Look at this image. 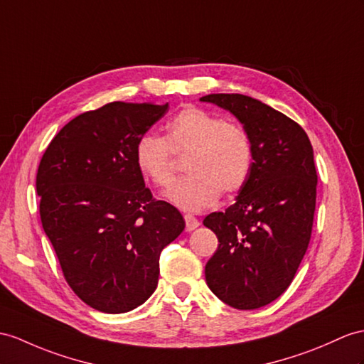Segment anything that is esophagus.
<instances>
[{"mask_svg": "<svg viewBox=\"0 0 364 364\" xmlns=\"http://www.w3.org/2000/svg\"><path fill=\"white\" fill-rule=\"evenodd\" d=\"M185 225H187V232H193L194 228L199 227V219L194 218L193 215H185Z\"/></svg>", "mask_w": 364, "mask_h": 364, "instance_id": "obj_1", "label": "esophagus"}]
</instances>
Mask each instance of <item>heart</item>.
Segmentation results:
<instances>
[{
	"label": "heart",
	"mask_w": 364,
	"mask_h": 364,
	"mask_svg": "<svg viewBox=\"0 0 364 364\" xmlns=\"http://www.w3.org/2000/svg\"><path fill=\"white\" fill-rule=\"evenodd\" d=\"M173 153L188 156L185 171L190 176L177 182L166 198L187 211L213 205L220 193L232 196L241 191L253 168V145L247 131L196 106L182 109L168 123L165 139L145 134L136 141L137 170L156 187H170Z\"/></svg>",
	"instance_id": "heart-1"
}]
</instances>
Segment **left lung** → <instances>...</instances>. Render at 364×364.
<instances>
[{
  "mask_svg": "<svg viewBox=\"0 0 364 364\" xmlns=\"http://www.w3.org/2000/svg\"><path fill=\"white\" fill-rule=\"evenodd\" d=\"M200 102L233 114L250 136L253 168L232 207L203 219L218 236L205 265L207 286L239 310L284 294L312 233L316 170L306 131L272 106L242 94H210Z\"/></svg>",
  "mask_w": 364,
  "mask_h": 364,
  "instance_id": "obj_1",
  "label": "left lung"
}]
</instances>
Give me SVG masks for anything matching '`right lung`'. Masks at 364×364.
<instances>
[{
  "mask_svg": "<svg viewBox=\"0 0 364 364\" xmlns=\"http://www.w3.org/2000/svg\"><path fill=\"white\" fill-rule=\"evenodd\" d=\"M166 105L112 102L77 115L44 151L37 194L44 233L75 295L105 314H125L153 295L159 259L185 228L179 210L156 200L134 161L136 141Z\"/></svg>",
  "mask_w": 364,
  "mask_h": 364,
  "instance_id": "add662e5",
  "label": "right lung"
}]
</instances>
